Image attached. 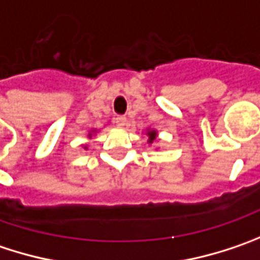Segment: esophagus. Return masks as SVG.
I'll list each match as a JSON object with an SVG mask.
<instances>
[{
	"label": "esophagus",
	"mask_w": 260,
	"mask_h": 260,
	"mask_svg": "<svg viewBox=\"0 0 260 260\" xmlns=\"http://www.w3.org/2000/svg\"><path fill=\"white\" fill-rule=\"evenodd\" d=\"M115 122H117V125H118V127H124V125H125V122H127V118H125L124 115H118V117L115 118Z\"/></svg>",
	"instance_id": "obj_1"
}]
</instances>
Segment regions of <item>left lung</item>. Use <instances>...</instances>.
<instances>
[{"label":"left lung","mask_w":260,"mask_h":260,"mask_svg":"<svg viewBox=\"0 0 260 260\" xmlns=\"http://www.w3.org/2000/svg\"><path fill=\"white\" fill-rule=\"evenodd\" d=\"M148 136H149V140H148V143H152L155 138H157V132L155 130H152V132H148Z\"/></svg>","instance_id":"left-lung-1"}]
</instances>
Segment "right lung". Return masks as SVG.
Masks as SVG:
<instances>
[{
    "label": "right lung",
    "instance_id": "add662e5",
    "mask_svg": "<svg viewBox=\"0 0 260 260\" xmlns=\"http://www.w3.org/2000/svg\"><path fill=\"white\" fill-rule=\"evenodd\" d=\"M88 136H91V135H88Z\"/></svg>",
    "mask_w": 260,
    "mask_h": 260
}]
</instances>
